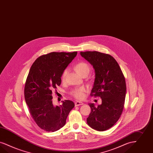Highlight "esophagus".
<instances>
[{
    "label": "esophagus",
    "instance_id": "obj_1",
    "mask_svg": "<svg viewBox=\"0 0 153 153\" xmlns=\"http://www.w3.org/2000/svg\"><path fill=\"white\" fill-rule=\"evenodd\" d=\"M75 106H79V105H84V103H82V102H79V101H76L75 102Z\"/></svg>",
    "mask_w": 153,
    "mask_h": 153
}]
</instances>
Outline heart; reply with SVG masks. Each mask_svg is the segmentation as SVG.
Returning a JSON list of instances; mask_svg holds the SVG:
<instances>
[{
	"instance_id": "1",
	"label": "heart",
	"mask_w": 153,
	"mask_h": 153,
	"mask_svg": "<svg viewBox=\"0 0 153 153\" xmlns=\"http://www.w3.org/2000/svg\"><path fill=\"white\" fill-rule=\"evenodd\" d=\"M74 68L76 71L80 75H82L84 74H89L90 72V67L89 65L86 63L85 62H79L76 64L74 66ZM67 69H65L61 75V79L63 81L65 79L66 75L67 74ZM86 92V89L85 87H81L79 88H77L73 90L71 92L72 96L78 99V100H82L84 97V93Z\"/></svg>"
}]
</instances>
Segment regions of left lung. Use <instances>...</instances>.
Here are the masks:
<instances>
[{"label":"left lung","mask_w":153,"mask_h":153,"mask_svg":"<svg viewBox=\"0 0 153 153\" xmlns=\"http://www.w3.org/2000/svg\"><path fill=\"white\" fill-rule=\"evenodd\" d=\"M95 71V79L91 95L100 97L102 104H89L91 112L87 123L97 131L111 128L121 116L126 92L125 79L115 59L97 51L81 52Z\"/></svg>","instance_id":"1"}]
</instances>
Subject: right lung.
Instances as JSON below:
<instances>
[{"label": "right lung", "instance_id": "add662e5", "mask_svg": "<svg viewBox=\"0 0 153 153\" xmlns=\"http://www.w3.org/2000/svg\"><path fill=\"white\" fill-rule=\"evenodd\" d=\"M77 54V52H53L42 55L30 68L25 84V100L35 122L46 131L54 132L63 127L74 106L70 100L54 106L52 91L60 85L63 71Z\"/></svg>", "mask_w": 153, "mask_h": 153}]
</instances>
